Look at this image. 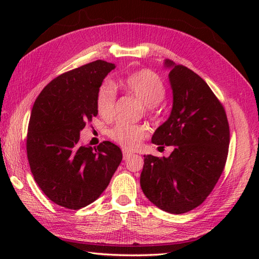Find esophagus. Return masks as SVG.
<instances>
[{"mask_svg": "<svg viewBox=\"0 0 259 259\" xmlns=\"http://www.w3.org/2000/svg\"><path fill=\"white\" fill-rule=\"evenodd\" d=\"M122 153H123V158L124 159H128L130 156L134 155L133 152H130L129 150H126V149H122Z\"/></svg>", "mask_w": 259, "mask_h": 259, "instance_id": "34e87169", "label": "esophagus"}]
</instances>
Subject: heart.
<instances>
[{
    "label": "heart",
    "mask_w": 259,
    "mask_h": 259,
    "mask_svg": "<svg viewBox=\"0 0 259 259\" xmlns=\"http://www.w3.org/2000/svg\"><path fill=\"white\" fill-rule=\"evenodd\" d=\"M114 85H119L125 93L144 103L147 114L152 118L158 113L159 102L166 96V84L162 79L153 71L147 69L126 74ZM115 99L117 93L111 83L106 82L99 87L96 95V108L102 118L110 119L112 117ZM109 136L125 149L134 150L147 138L148 129L142 124L118 123L109 131Z\"/></svg>",
    "instance_id": "heart-1"
}]
</instances>
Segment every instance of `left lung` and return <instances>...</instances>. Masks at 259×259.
I'll list each match as a JSON object with an SVG mask.
<instances>
[{
    "mask_svg": "<svg viewBox=\"0 0 259 259\" xmlns=\"http://www.w3.org/2000/svg\"><path fill=\"white\" fill-rule=\"evenodd\" d=\"M174 104L152 136L155 145L174 146L168 158L145 156L141 189L170 213L188 212L210 195L224 171L230 140L222 102L194 71L166 60Z\"/></svg>",
    "mask_w": 259,
    "mask_h": 259,
    "instance_id": "left-lung-1",
    "label": "left lung"
}]
</instances>
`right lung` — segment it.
Here are the masks:
<instances>
[{
    "instance_id": "1",
    "label": "right lung",
    "mask_w": 259,
    "mask_h": 259,
    "mask_svg": "<svg viewBox=\"0 0 259 259\" xmlns=\"http://www.w3.org/2000/svg\"><path fill=\"white\" fill-rule=\"evenodd\" d=\"M114 64L97 60L60 74L33 104L26 153L31 172L45 195L57 205L80 209L107 188L122 160L110 141L95 149L80 144V131L98 114L96 95Z\"/></svg>"
}]
</instances>
